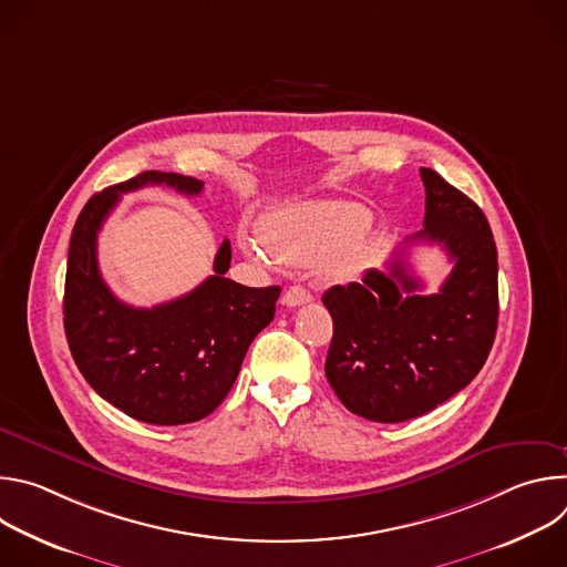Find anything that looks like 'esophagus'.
<instances>
[{"label":"esophagus","instance_id":"obj_1","mask_svg":"<svg viewBox=\"0 0 567 567\" xmlns=\"http://www.w3.org/2000/svg\"><path fill=\"white\" fill-rule=\"evenodd\" d=\"M311 300H313L311 291L305 289V287H300V285L289 287V289L285 291V296H282V305H287V307H300V305H307V302H311Z\"/></svg>","mask_w":567,"mask_h":567}]
</instances>
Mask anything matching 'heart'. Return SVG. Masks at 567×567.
<instances>
[{
    "mask_svg": "<svg viewBox=\"0 0 567 567\" xmlns=\"http://www.w3.org/2000/svg\"><path fill=\"white\" fill-rule=\"evenodd\" d=\"M370 210L352 202H305L271 213L260 228V239L245 235L241 249L267 262L276 258L289 265H311L332 256V271L348 276L357 269V256L343 248L370 226Z\"/></svg>",
    "mask_w": 567,
    "mask_h": 567,
    "instance_id": "obj_1",
    "label": "heart"
}]
</instances>
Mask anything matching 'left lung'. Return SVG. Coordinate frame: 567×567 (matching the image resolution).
Wrapping results in <instances>:
<instances>
[{
  "instance_id": "8db88e82",
  "label": "left lung",
  "mask_w": 567,
  "mask_h": 567,
  "mask_svg": "<svg viewBox=\"0 0 567 567\" xmlns=\"http://www.w3.org/2000/svg\"><path fill=\"white\" fill-rule=\"evenodd\" d=\"M424 228L403 241L388 274L322 293L334 320L326 374L343 406L381 424L431 413L466 388L489 357L498 328V254L487 217L435 171ZM415 240L440 244L454 269L437 295L419 293L402 254Z\"/></svg>"
}]
</instances>
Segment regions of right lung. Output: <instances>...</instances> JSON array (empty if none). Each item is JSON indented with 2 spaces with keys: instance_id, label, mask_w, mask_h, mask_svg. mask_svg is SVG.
<instances>
[{
  "instance_id": "right-lung-1",
  "label": "right lung",
  "mask_w": 567,
  "mask_h": 567,
  "mask_svg": "<svg viewBox=\"0 0 567 567\" xmlns=\"http://www.w3.org/2000/svg\"><path fill=\"white\" fill-rule=\"evenodd\" d=\"M143 186L199 195L204 182L147 171L85 204L69 241L64 334L78 370L112 406L145 424L179 426L204 420L224 401L251 341L274 320L280 287L228 280L224 239L215 276L190 293L152 309L121 302L101 276L96 239L121 193Z\"/></svg>"
}]
</instances>
